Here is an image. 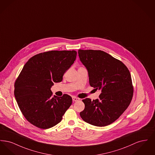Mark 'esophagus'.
<instances>
[{
    "label": "esophagus",
    "mask_w": 155,
    "mask_h": 155,
    "mask_svg": "<svg viewBox=\"0 0 155 155\" xmlns=\"http://www.w3.org/2000/svg\"><path fill=\"white\" fill-rule=\"evenodd\" d=\"M72 99H73V102H77V101H80V98H78V97H75V96H73Z\"/></svg>",
    "instance_id": "obj_1"
}]
</instances>
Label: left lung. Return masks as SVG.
Masks as SVG:
<instances>
[{
  "mask_svg": "<svg viewBox=\"0 0 155 155\" xmlns=\"http://www.w3.org/2000/svg\"><path fill=\"white\" fill-rule=\"evenodd\" d=\"M78 53L88 71L90 85L102 90L99 99L82 100L85 109L80 116L91 125H109L125 111L133 99L130 71L122 61L102 51L80 49Z\"/></svg>",
  "mask_w": 155,
  "mask_h": 155,
  "instance_id": "left-lung-1",
  "label": "left lung"
}]
</instances>
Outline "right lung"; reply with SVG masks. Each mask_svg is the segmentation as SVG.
I'll return each mask as SVG.
<instances>
[{
  "label": "right lung",
  "mask_w": 155,
  "mask_h": 155,
  "mask_svg": "<svg viewBox=\"0 0 155 155\" xmlns=\"http://www.w3.org/2000/svg\"><path fill=\"white\" fill-rule=\"evenodd\" d=\"M75 51H52L31 58L15 83V97L24 117L32 125L48 129L59 123L72 103L71 97L52 96L51 88L60 82L74 63Z\"/></svg>",
  "instance_id": "right-lung-1"
}]
</instances>
